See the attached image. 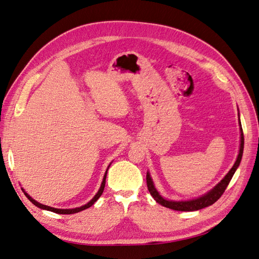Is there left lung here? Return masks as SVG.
<instances>
[{
    "instance_id": "8db88e82",
    "label": "left lung",
    "mask_w": 259,
    "mask_h": 259,
    "mask_svg": "<svg viewBox=\"0 0 259 259\" xmlns=\"http://www.w3.org/2000/svg\"><path fill=\"white\" fill-rule=\"evenodd\" d=\"M241 126V125H240ZM240 147H239V153L237 157V160L234 163L233 168L229 170V172L225 176L224 179L219 183L218 185H216L213 188L205 194L203 196L196 198V199H191V200H186V201H174V200H167L162 198L159 192L157 191V189L155 188V185H153V181L150 177V174L147 172V187L148 190H149L150 195L153 197L158 203H160L161 206L167 207L170 209H174V210H178V211H195V210H199V209H202L205 207H208L212 205V203L216 202L219 198L222 197V195L226 190L227 186L229 185L230 180H232L233 176L236 171V169L238 168L241 157H243V151H244V134H243V129L240 128Z\"/></svg>"
}]
</instances>
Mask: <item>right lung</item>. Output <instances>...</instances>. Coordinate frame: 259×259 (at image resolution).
<instances>
[{"mask_svg":"<svg viewBox=\"0 0 259 259\" xmlns=\"http://www.w3.org/2000/svg\"><path fill=\"white\" fill-rule=\"evenodd\" d=\"M109 167H110V164H109ZM109 167H108V169H109ZM108 169H107V171H106V174H104V177H103V180H102V184H101V187H100V189H99V191L97 192L96 194V196L92 198V199L88 202V203H85L84 206H81V207H78V208H73V209H58V208H53V207H49V206H46V205H42V203H40V202H37V201H35L34 199H33V198L31 197V196H29L26 194V192L24 191V195L26 196V198L27 199H29L33 205H35L36 207H38V208H41V209H46V210H49V211H53V212H56V213H63V214H70V213H75V212H79V211H82V210H84V209H87V208H89V207H91L93 203H95L99 198H100V196L102 195V192H103V189H104V186H106V178H107V172H108Z\"/></svg>","mask_w":259,"mask_h":259,"instance_id":"obj_1","label":"right lung"}]
</instances>
